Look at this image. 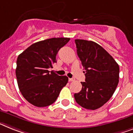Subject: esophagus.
<instances>
[{
    "instance_id": "34e87169",
    "label": "esophagus",
    "mask_w": 133,
    "mask_h": 133,
    "mask_svg": "<svg viewBox=\"0 0 133 133\" xmlns=\"http://www.w3.org/2000/svg\"><path fill=\"white\" fill-rule=\"evenodd\" d=\"M73 81H75V79H73V78H69V82H73Z\"/></svg>"
}]
</instances>
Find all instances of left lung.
Wrapping results in <instances>:
<instances>
[{
    "instance_id": "left-lung-1",
    "label": "left lung",
    "mask_w": 133,
    "mask_h": 133,
    "mask_svg": "<svg viewBox=\"0 0 133 133\" xmlns=\"http://www.w3.org/2000/svg\"><path fill=\"white\" fill-rule=\"evenodd\" d=\"M77 54L85 71L82 90L75 93L77 104L87 109L102 107L112 96L119 82V68L113 57L100 45L75 39Z\"/></svg>"
}]
</instances>
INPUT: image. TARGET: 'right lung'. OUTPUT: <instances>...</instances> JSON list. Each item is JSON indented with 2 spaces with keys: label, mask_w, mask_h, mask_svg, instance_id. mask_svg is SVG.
Here are the masks:
<instances>
[{
  "label": "right lung",
  "mask_w": 133,
  "mask_h": 133,
  "mask_svg": "<svg viewBox=\"0 0 133 133\" xmlns=\"http://www.w3.org/2000/svg\"><path fill=\"white\" fill-rule=\"evenodd\" d=\"M69 38H51L35 43L18 56L15 75L19 91L25 99L38 107L54 103L62 88L68 83L66 76H59L48 69L56 62L59 49Z\"/></svg>",
  "instance_id": "right-lung-1"
}]
</instances>
